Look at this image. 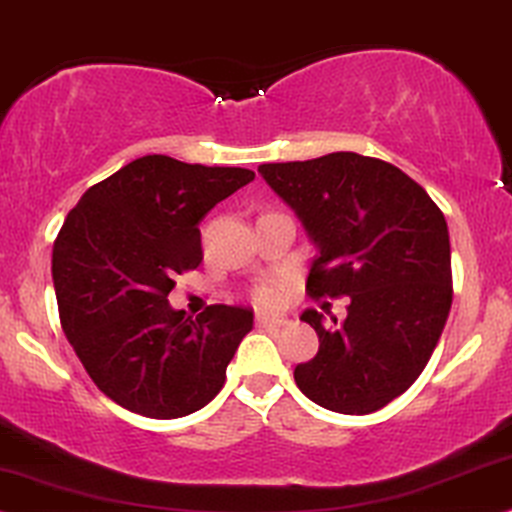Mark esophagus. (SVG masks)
<instances>
[{"instance_id":"1","label":"esophagus","mask_w":512,"mask_h":512,"mask_svg":"<svg viewBox=\"0 0 512 512\" xmlns=\"http://www.w3.org/2000/svg\"><path fill=\"white\" fill-rule=\"evenodd\" d=\"M256 325L258 327H285V325H289V320L287 318H280V315L258 313L256 315Z\"/></svg>"}]
</instances>
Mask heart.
<instances>
[{"label": "heart", "mask_w": 512, "mask_h": 512, "mask_svg": "<svg viewBox=\"0 0 512 512\" xmlns=\"http://www.w3.org/2000/svg\"><path fill=\"white\" fill-rule=\"evenodd\" d=\"M251 299H254L258 306H275V304H280L282 285H280V282H275V280L261 282V285H256L254 289H251Z\"/></svg>", "instance_id": "b5f03b06"}]
</instances>
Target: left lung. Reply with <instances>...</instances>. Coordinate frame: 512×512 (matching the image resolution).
Returning <instances> with one entry per match:
<instances>
[{"label":"left lung","mask_w":512,"mask_h":512,"mask_svg":"<svg viewBox=\"0 0 512 512\" xmlns=\"http://www.w3.org/2000/svg\"><path fill=\"white\" fill-rule=\"evenodd\" d=\"M258 173L318 249L306 292L351 299L342 323L301 313L320 349L296 365V387L334 413H375L418 380L449 318L444 213L403 170L353 151L263 163Z\"/></svg>","instance_id":"1"}]
</instances>
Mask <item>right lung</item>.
<instances>
[{
	"label": "right lung",
	"instance_id": "1",
	"mask_svg": "<svg viewBox=\"0 0 512 512\" xmlns=\"http://www.w3.org/2000/svg\"><path fill=\"white\" fill-rule=\"evenodd\" d=\"M251 180L254 170L151 154L92 185L68 213L52 251L61 327L118 406L173 420L223 389L254 313L216 304L192 320L168 294L204 258L206 213Z\"/></svg>",
	"mask_w": 512,
	"mask_h": 512
}]
</instances>
